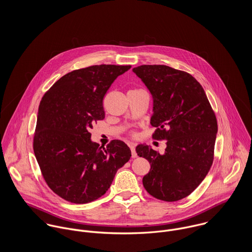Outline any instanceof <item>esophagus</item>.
Returning a JSON list of instances; mask_svg holds the SVG:
<instances>
[{
  "label": "esophagus",
  "instance_id": "1",
  "mask_svg": "<svg viewBox=\"0 0 252 252\" xmlns=\"http://www.w3.org/2000/svg\"><path fill=\"white\" fill-rule=\"evenodd\" d=\"M130 148H131V152H132V157H133V158H137L138 154H137V152H136L135 146H134V145H130Z\"/></svg>",
  "mask_w": 252,
  "mask_h": 252
}]
</instances>
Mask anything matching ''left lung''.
<instances>
[{
	"label": "left lung",
	"instance_id": "obj_1",
	"mask_svg": "<svg viewBox=\"0 0 252 252\" xmlns=\"http://www.w3.org/2000/svg\"><path fill=\"white\" fill-rule=\"evenodd\" d=\"M150 91L156 127L152 138L167 141L160 154L146 144L136 151L148 160L150 170L143 179L154 198L176 202L190 195L208 175L215 155L217 120L202 85L188 72L165 65L133 69Z\"/></svg>",
	"mask_w": 252,
	"mask_h": 252
}]
</instances>
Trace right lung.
I'll return each instance as SVG.
<instances>
[{"instance_id":"add662e5","label":"right lung","mask_w":252,"mask_h":252,"mask_svg":"<svg viewBox=\"0 0 252 252\" xmlns=\"http://www.w3.org/2000/svg\"><path fill=\"white\" fill-rule=\"evenodd\" d=\"M131 68L95 65L69 72L43 95L33 147L42 177L59 197L86 204L108 191L118 169L130 160L122 141L107 147L91 141L89 130L105 118L104 97L116 77Z\"/></svg>"}]
</instances>
